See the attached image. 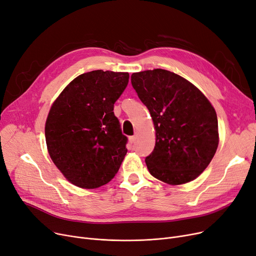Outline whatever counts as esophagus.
<instances>
[{
	"mask_svg": "<svg viewBox=\"0 0 256 256\" xmlns=\"http://www.w3.org/2000/svg\"><path fill=\"white\" fill-rule=\"evenodd\" d=\"M137 136H138V134H137V132H135V134H134V135H132V136H130V137L128 138V141H130V143H134V142L136 141V139H137Z\"/></svg>",
	"mask_w": 256,
	"mask_h": 256,
	"instance_id": "obj_1",
	"label": "esophagus"
}]
</instances>
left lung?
Wrapping results in <instances>:
<instances>
[{
  "label": "left lung",
  "mask_w": 256,
  "mask_h": 256,
  "mask_svg": "<svg viewBox=\"0 0 256 256\" xmlns=\"http://www.w3.org/2000/svg\"><path fill=\"white\" fill-rule=\"evenodd\" d=\"M130 82L156 130L154 148L146 158L150 174L170 185L194 181L218 146L214 108L194 84L168 70L132 73Z\"/></svg>",
  "instance_id": "obj_1"
}]
</instances>
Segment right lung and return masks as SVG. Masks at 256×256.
<instances>
[{
    "mask_svg": "<svg viewBox=\"0 0 256 256\" xmlns=\"http://www.w3.org/2000/svg\"><path fill=\"white\" fill-rule=\"evenodd\" d=\"M128 72L96 70L77 76L52 104L45 124L47 150L73 185L92 190L113 179L126 154L114 104Z\"/></svg>",
    "mask_w": 256,
    "mask_h": 256,
    "instance_id": "obj_1",
    "label": "right lung"
}]
</instances>
